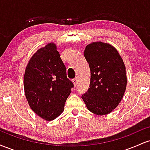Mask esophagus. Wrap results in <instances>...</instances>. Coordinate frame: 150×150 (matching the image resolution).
I'll use <instances>...</instances> for the list:
<instances>
[{
    "instance_id": "34e87169",
    "label": "esophagus",
    "mask_w": 150,
    "mask_h": 150,
    "mask_svg": "<svg viewBox=\"0 0 150 150\" xmlns=\"http://www.w3.org/2000/svg\"><path fill=\"white\" fill-rule=\"evenodd\" d=\"M73 84H74V86H75V87H76V86L77 85V78L73 79Z\"/></svg>"
}]
</instances>
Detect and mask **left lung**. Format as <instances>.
Segmentation results:
<instances>
[{
    "label": "left lung",
    "mask_w": 150,
    "mask_h": 150,
    "mask_svg": "<svg viewBox=\"0 0 150 150\" xmlns=\"http://www.w3.org/2000/svg\"><path fill=\"white\" fill-rule=\"evenodd\" d=\"M90 68V84L82 98L94 114L111 113L121 101L126 88L125 66L118 51L106 43L93 42L84 52Z\"/></svg>",
    "instance_id": "8db88e82"
}]
</instances>
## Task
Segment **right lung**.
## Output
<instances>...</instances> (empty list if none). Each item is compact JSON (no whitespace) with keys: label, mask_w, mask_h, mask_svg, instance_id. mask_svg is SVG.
Instances as JSON below:
<instances>
[{"label":"right lung","mask_w":150,"mask_h":150,"mask_svg":"<svg viewBox=\"0 0 150 150\" xmlns=\"http://www.w3.org/2000/svg\"><path fill=\"white\" fill-rule=\"evenodd\" d=\"M73 87L53 43L38 50L26 67V98L32 111L43 119L54 120L63 113Z\"/></svg>","instance_id":"add662e5"}]
</instances>
